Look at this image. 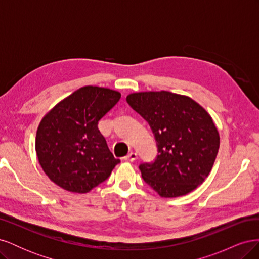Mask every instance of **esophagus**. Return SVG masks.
Instances as JSON below:
<instances>
[{
  "label": "esophagus",
  "mask_w": 259,
  "mask_h": 259,
  "mask_svg": "<svg viewBox=\"0 0 259 259\" xmlns=\"http://www.w3.org/2000/svg\"><path fill=\"white\" fill-rule=\"evenodd\" d=\"M137 159V153L136 152H134V151H131L126 156H125L124 158V160L125 161H131V162H133V161H135Z\"/></svg>",
  "instance_id": "obj_1"
}]
</instances>
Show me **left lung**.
<instances>
[{
    "label": "left lung",
    "mask_w": 259,
    "mask_h": 259,
    "mask_svg": "<svg viewBox=\"0 0 259 259\" xmlns=\"http://www.w3.org/2000/svg\"><path fill=\"white\" fill-rule=\"evenodd\" d=\"M126 100L158 143L155 161L139 166L145 182L162 198L193 191L210 173L221 143L209 113L189 96L166 91L132 93Z\"/></svg>",
    "instance_id": "left-lung-1"
}]
</instances>
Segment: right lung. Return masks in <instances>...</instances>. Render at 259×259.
Returning a JSON list of instances; mask_svg holds the SVG:
<instances>
[{
    "mask_svg": "<svg viewBox=\"0 0 259 259\" xmlns=\"http://www.w3.org/2000/svg\"><path fill=\"white\" fill-rule=\"evenodd\" d=\"M120 98L117 91L83 86L43 116L35 151L54 184L70 192L88 193L110 176L120 160L109 150L97 125Z\"/></svg>",
    "mask_w": 259,
    "mask_h": 259,
    "instance_id": "add662e5",
    "label": "right lung"
}]
</instances>
